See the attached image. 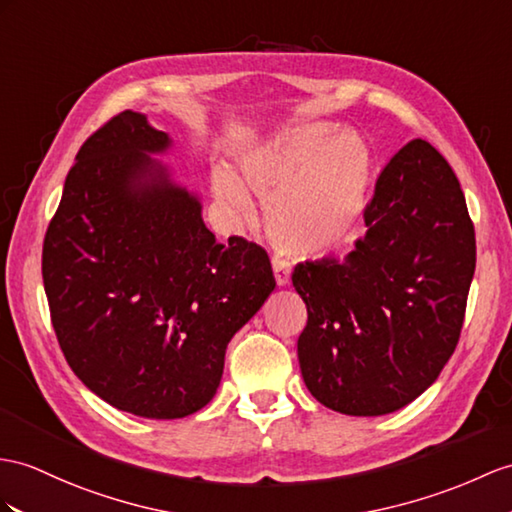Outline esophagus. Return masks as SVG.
Returning <instances> with one entry per match:
<instances>
[{"label": "esophagus", "mask_w": 512, "mask_h": 512, "mask_svg": "<svg viewBox=\"0 0 512 512\" xmlns=\"http://www.w3.org/2000/svg\"><path fill=\"white\" fill-rule=\"evenodd\" d=\"M271 267H273V276H276V284L278 286H286L291 280V265L286 263L282 258H273L271 260Z\"/></svg>", "instance_id": "esophagus-1"}]
</instances>
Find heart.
<instances>
[{
  "label": "heart",
  "mask_w": 512,
  "mask_h": 512,
  "mask_svg": "<svg viewBox=\"0 0 512 512\" xmlns=\"http://www.w3.org/2000/svg\"><path fill=\"white\" fill-rule=\"evenodd\" d=\"M236 179L213 171V191L234 215L254 217L252 189L263 199L265 228L284 254L319 258L354 241L367 215L373 158L363 136L328 123H295L245 149Z\"/></svg>",
  "instance_id": "obj_1"
}]
</instances>
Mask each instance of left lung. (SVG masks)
I'll use <instances>...</instances> for the list:
<instances>
[{
    "instance_id": "8db88e82",
    "label": "left lung",
    "mask_w": 512,
    "mask_h": 512,
    "mask_svg": "<svg viewBox=\"0 0 512 512\" xmlns=\"http://www.w3.org/2000/svg\"><path fill=\"white\" fill-rule=\"evenodd\" d=\"M365 226L354 252L299 263L291 280L308 310L297 339L308 391L336 413L378 417L417 400L454 354L476 232L456 173L421 139L382 169Z\"/></svg>"
}]
</instances>
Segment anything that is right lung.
Here are the masks:
<instances>
[{
    "mask_svg": "<svg viewBox=\"0 0 512 512\" xmlns=\"http://www.w3.org/2000/svg\"><path fill=\"white\" fill-rule=\"evenodd\" d=\"M167 132L123 110L80 147L43 243L73 373L126 413L180 419L217 393L232 336L276 289L267 252L217 243L202 202L154 160Z\"/></svg>",
    "mask_w": 512,
    "mask_h": 512,
    "instance_id": "add662e5",
    "label": "right lung"
}]
</instances>
